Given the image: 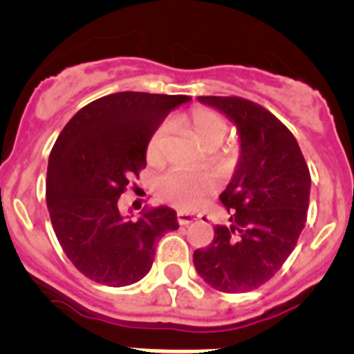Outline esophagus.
<instances>
[{
  "label": "esophagus",
  "mask_w": 354,
  "mask_h": 354,
  "mask_svg": "<svg viewBox=\"0 0 354 354\" xmlns=\"http://www.w3.org/2000/svg\"><path fill=\"white\" fill-rule=\"evenodd\" d=\"M199 221V215L196 213H187V212H178V224L180 225H189L190 222Z\"/></svg>",
  "instance_id": "1"
}]
</instances>
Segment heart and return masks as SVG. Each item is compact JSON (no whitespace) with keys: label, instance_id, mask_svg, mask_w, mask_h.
Here are the masks:
<instances>
[{"label":"heart","instance_id":"b5f03b06","mask_svg":"<svg viewBox=\"0 0 354 354\" xmlns=\"http://www.w3.org/2000/svg\"><path fill=\"white\" fill-rule=\"evenodd\" d=\"M178 127L192 136L199 145L206 146L218 155H224L221 145L227 132V123L216 111L208 107H196L178 120ZM167 149V129L158 127L149 136L146 142V158L151 164L164 160ZM212 190V180L206 173L190 169H171L162 174L157 181V192L162 201L176 206V208L189 209L199 203L206 194Z\"/></svg>","mask_w":354,"mask_h":354}]
</instances>
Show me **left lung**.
<instances>
[{
	"mask_svg": "<svg viewBox=\"0 0 354 354\" xmlns=\"http://www.w3.org/2000/svg\"><path fill=\"white\" fill-rule=\"evenodd\" d=\"M236 125L240 157L221 194L229 224L194 252L201 279L224 292L268 282L286 263L307 222L310 173L288 127L240 97H197Z\"/></svg>",
	"mask_w": 354,
	"mask_h": 354,
	"instance_id": "obj_1",
	"label": "left lung"
}]
</instances>
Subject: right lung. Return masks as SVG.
<instances>
[{"label":"right lung","mask_w":354,"mask_h":354,"mask_svg":"<svg viewBox=\"0 0 354 354\" xmlns=\"http://www.w3.org/2000/svg\"><path fill=\"white\" fill-rule=\"evenodd\" d=\"M185 95L122 91L72 116L49 155L46 199L63 252L75 268L111 288L136 284L151 270L155 243L178 229L169 206L122 215L118 199L146 167V142Z\"/></svg>","instance_id":"add662e5"}]
</instances>
